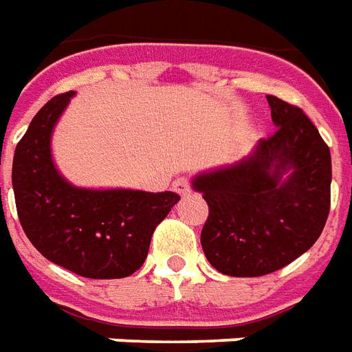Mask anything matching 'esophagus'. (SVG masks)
<instances>
[{
    "instance_id": "34e87169",
    "label": "esophagus",
    "mask_w": 352,
    "mask_h": 352,
    "mask_svg": "<svg viewBox=\"0 0 352 352\" xmlns=\"http://www.w3.org/2000/svg\"><path fill=\"white\" fill-rule=\"evenodd\" d=\"M171 188H173V192H177V194H188L190 192L188 179H186V177H179V179L173 181Z\"/></svg>"
}]
</instances>
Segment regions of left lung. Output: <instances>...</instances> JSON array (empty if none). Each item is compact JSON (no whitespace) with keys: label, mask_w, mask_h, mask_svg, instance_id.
I'll return each instance as SVG.
<instances>
[{"label":"left lung","mask_w":352,"mask_h":352,"mask_svg":"<svg viewBox=\"0 0 352 352\" xmlns=\"http://www.w3.org/2000/svg\"><path fill=\"white\" fill-rule=\"evenodd\" d=\"M267 100L274 134L241 162L192 181L209 205L203 252L218 272L236 278L295 261L319 239L330 210L329 145L298 106Z\"/></svg>","instance_id":"obj_1"}]
</instances>
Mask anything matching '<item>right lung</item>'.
<instances>
[{
	"mask_svg": "<svg viewBox=\"0 0 352 352\" xmlns=\"http://www.w3.org/2000/svg\"><path fill=\"white\" fill-rule=\"evenodd\" d=\"M72 95L44 104L18 142L12 160L18 218L48 261L93 280L126 278L143 265L156 226L181 196L67 183L52 160L50 138Z\"/></svg>",
	"mask_w": 352,
	"mask_h": 352,
	"instance_id": "1",
	"label": "right lung"
}]
</instances>
